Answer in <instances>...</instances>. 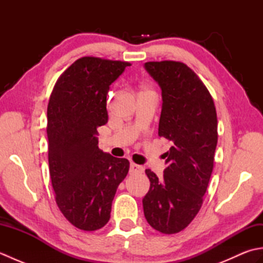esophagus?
I'll return each instance as SVG.
<instances>
[{"label": "esophagus", "instance_id": "esophagus-1", "mask_svg": "<svg viewBox=\"0 0 263 263\" xmlns=\"http://www.w3.org/2000/svg\"><path fill=\"white\" fill-rule=\"evenodd\" d=\"M143 172V167L140 165H137L135 163H131L130 165V174H139V173Z\"/></svg>", "mask_w": 263, "mask_h": 263}]
</instances>
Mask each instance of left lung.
Masks as SVG:
<instances>
[{"label":"left lung","instance_id":"left-lung-1","mask_svg":"<svg viewBox=\"0 0 263 263\" xmlns=\"http://www.w3.org/2000/svg\"><path fill=\"white\" fill-rule=\"evenodd\" d=\"M144 69L161 89L158 135L172 142L164 176L150 170V189L142 199L149 225L163 234L184 230L202 205L214 168L217 113L199 77L175 61L147 62Z\"/></svg>","mask_w":263,"mask_h":263}]
</instances>
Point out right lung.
Here are the masks:
<instances>
[{
	"label": "right lung",
	"mask_w": 263,
	"mask_h": 263,
	"mask_svg": "<svg viewBox=\"0 0 263 263\" xmlns=\"http://www.w3.org/2000/svg\"><path fill=\"white\" fill-rule=\"evenodd\" d=\"M130 63L85 57L59 78L47 107L49 175L55 200L72 225L97 231L107 224L111 202L130 163L98 148L108 121L109 86Z\"/></svg>",
	"instance_id": "1"
}]
</instances>
